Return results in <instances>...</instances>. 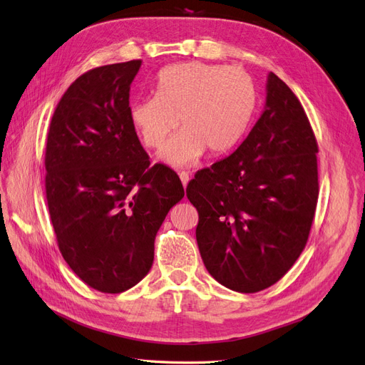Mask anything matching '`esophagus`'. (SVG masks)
I'll return each mask as SVG.
<instances>
[{
  "mask_svg": "<svg viewBox=\"0 0 365 365\" xmlns=\"http://www.w3.org/2000/svg\"><path fill=\"white\" fill-rule=\"evenodd\" d=\"M179 178H180V180H182L183 186H186V185H187V182H190V174H187L186 171L179 173Z\"/></svg>",
  "mask_w": 365,
  "mask_h": 365,
  "instance_id": "esophagus-1",
  "label": "esophagus"
}]
</instances>
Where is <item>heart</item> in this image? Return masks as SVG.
<instances>
[{"mask_svg": "<svg viewBox=\"0 0 365 365\" xmlns=\"http://www.w3.org/2000/svg\"><path fill=\"white\" fill-rule=\"evenodd\" d=\"M155 93L132 103L130 121L152 150L165 144L180 121L182 133L162 152L175 165L192 164L205 150L209 156L230 152L247 132L257 102L247 72L201 61L164 67Z\"/></svg>", "mask_w": 365, "mask_h": 365, "instance_id": "obj_1", "label": "heart"}]
</instances>
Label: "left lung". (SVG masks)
<instances>
[{
  "mask_svg": "<svg viewBox=\"0 0 365 365\" xmlns=\"http://www.w3.org/2000/svg\"><path fill=\"white\" fill-rule=\"evenodd\" d=\"M317 152L299 99L271 72L264 111L245 141L186 186L201 259L222 286L264 290L298 260L319 198Z\"/></svg>",
  "mask_w": 365,
  "mask_h": 365,
  "instance_id": "obj_1",
  "label": "left lung"
}]
</instances>
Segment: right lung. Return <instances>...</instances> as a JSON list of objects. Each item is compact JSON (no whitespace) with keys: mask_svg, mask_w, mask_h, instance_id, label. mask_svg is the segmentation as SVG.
<instances>
[{"mask_svg":"<svg viewBox=\"0 0 365 365\" xmlns=\"http://www.w3.org/2000/svg\"><path fill=\"white\" fill-rule=\"evenodd\" d=\"M140 66L106 64L76 78L48 130L45 190L58 250L102 293L125 292L148 274L159 227L185 195L171 168L150 165L130 121Z\"/></svg>","mask_w":365,"mask_h":365,"instance_id":"right-lung-1","label":"right lung"}]
</instances>
